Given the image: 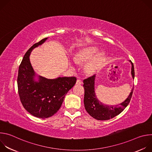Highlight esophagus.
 <instances>
[{
	"instance_id": "34e87169",
	"label": "esophagus",
	"mask_w": 152,
	"mask_h": 152,
	"mask_svg": "<svg viewBox=\"0 0 152 152\" xmlns=\"http://www.w3.org/2000/svg\"><path fill=\"white\" fill-rule=\"evenodd\" d=\"M82 80H79V79H77V80H76V85H80V84H82Z\"/></svg>"
}]
</instances>
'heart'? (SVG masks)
I'll use <instances>...</instances> for the list:
<instances>
[{
    "label": "heart",
    "instance_id": "b5f03b06",
    "mask_svg": "<svg viewBox=\"0 0 152 152\" xmlns=\"http://www.w3.org/2000/svg\"><path fill=\"white\" fill-rule=\"evenodd\" d=\"M98 48L94 46H89L78 52L73 57V61L76 64H82L88 62L97 52ZM104 56L102 52L97 53L90 61L86 63L84 67L86 73L92 75L100 67Z\"/></svg>",
    "mask_w": 152,
    "mask_h": 152
}]
</instances>
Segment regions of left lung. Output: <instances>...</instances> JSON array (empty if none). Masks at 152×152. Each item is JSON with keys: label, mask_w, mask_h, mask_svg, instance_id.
<instances>
[{"label": "left lung", "mask_w": 152, "mask_h": 152, "mask_svg": "<svg viewBox=\"0 0 152 152\" xmlns=\"http://www.w3.org/2000/svg\"><path fill=\"white\" fill-rule=\"evenodd\" d=\"M131 75L133 79L135 77L134 64L131 61ZM95 79L96 75L83 80V87L85 94L83 103L85 108L92 117L98 120H107L115 117L120 114L131 101L134 86L126 99L120 104L115 105H108L102 103L97 97L95 93Z\"/></svg>", "instance_id": "left-lung-1"}]
</instances>
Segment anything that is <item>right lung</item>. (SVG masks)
Instances as JSON below:
<instances>
[{
    "mask_svg": "<svg viewBox=\"0 0 152 152\" xmlns=\"http://www.w3.org/2000/svg\"><path fill=\"white\" fill-rule=\"evenodd\" d=\"M48 38L35 43L26 52L19 66L17 77L21 103L28 113L41 118H49L58 112L65 96L76 82L75 77L48 79L36 75L29 56L32 50L42 45Z\"/></svg>",
    "mask_w": 152,
    "mask_h": 152,
    "instance_id": "1",
    "label": "right lung"
}]
</instances>
